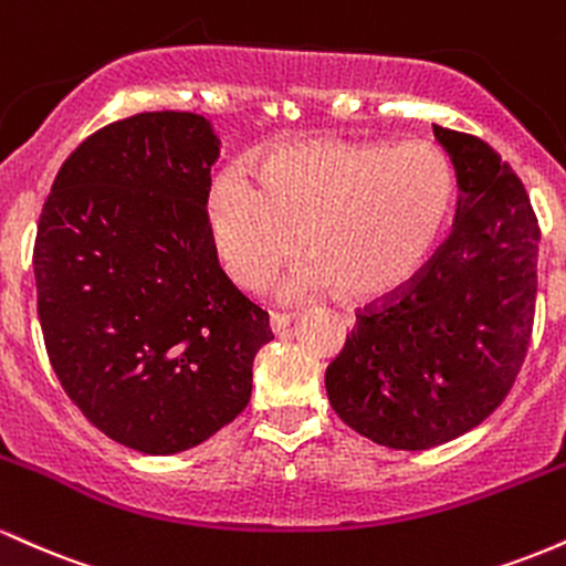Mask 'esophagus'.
Instances as JSON below:
<instances>
[{
  "instance_id": "esophagus-1",
  "label": "esophagus",
  "mask_w": 566,
  "mask_h": 566,
  "mask_svg": "<svg viewBox=\"0 0 566 566\" xmlns=\"http://www.w3.org/2000/svg\"><path fill=\"white\" fill-rule=\"evenodd\" d=\"M295 316L297 314H290V311H271V329H274L276 335L284 333V329L295 322Z\"/></svg>"
}]
</instances>
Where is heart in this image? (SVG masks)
<instances>
[{"instance_id":"1","label":"heart","mask_w":566,"mask_h":566,"mask_svg":"<svg viewBox=\"0 0 566 566\" xmlns=\"http://www.w3.org/2000/svg\"><path fill=\"white\" fill-rule=\"evenodd\" d=\"M450 205L452 167L431 143L311 140L263 161L258 186L237 172L220 178L210 229L242 290L269 287L305 247L311 261L284 295L343 287L350 297H380L420 269Z\"/></svg>"}]
</instances>
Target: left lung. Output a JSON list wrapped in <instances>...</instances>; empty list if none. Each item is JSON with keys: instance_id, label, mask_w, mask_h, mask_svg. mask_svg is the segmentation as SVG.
<instances>
[{"instance_id": "left-lung-1", "label": "left lung", "mask_w": 566, "mask_h": 566, "mask_svg": "<svg viewBox=\"0 0 566 566\" xmlns=\"http://www.w3.org/2000/svg\"><path fill=\"white\" fill-rule=\"evenodd\" d=\"M458 178L452 233L420 276L356 327L324 375L346 426L391 450L476 428L527 356L541 229L516 172L473 135L433 127Z\"/></svg>"}]
</instances>
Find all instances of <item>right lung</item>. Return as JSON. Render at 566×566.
I'll return each instance as SVG.
<instances>
[{
	"instance_id": "1",
	"label": "right lung",
	"mask_w": 566,
	"mask_h": 566,
	"mask_svg": "<svg viewBox=\"0 0 566 566\" xmlns=\"http://www.w3.org/2000/svg\"><path fill=\"white\" fill-rule=\"evenodd\" d=\"M210 119L148 112L63 161L34 244L36 311L69 399L143 454L191 450L252 394L269 314L233 287L207 220Z\"/></svg>"
}]
</instances>
